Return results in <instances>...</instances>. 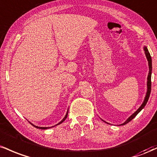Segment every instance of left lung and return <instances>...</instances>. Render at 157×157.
Returning <instances> with one entry per match:
<instances>
[{
    "label": "left lung",
    "instance_id": "8db88e82",
    "mask_svg": "<svg viewBox=\"0 0 157 157\" xmlns=\"http://www.w3.org/2000/svg\"><path fill=\"white\" fill-rule=\"evenodd\" d=\"M144 50H145V56H146V57H147V61H148V65H149V73H148V76H147V93H146L145 100H144L143 103L142 104V105H141V106L140 107V108H139L138 110H137L134 113L132 114L131 117H130L128 119H127V121H125V122H124L123 124H121V125H124V124H126L127 123H128L129 121H131L132 119H133V118H134L136 116L137 114H138L139 113H140L141 110H142V109L145 107V105L147 104V101H148L150 94H151V72H152V60H151V55H150L148 50L147 49V47H144Z\"/></svg>",
    "mask_w": 157,
    "mask_h": 157
}]
</instances>
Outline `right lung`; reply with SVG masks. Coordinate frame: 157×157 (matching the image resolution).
I'll list each match as a JSON object with an SVG mask.
<instances>
[{
  "instance_id": "add662e5",
  "label": "right lung",
  "mask_w": 157,
  "mask_h": 157,
  "mask_svg": "<svg viewBox=\"0 0 157 157\" xmlns=\"http://www.w3.org/2000/svg\"><path fill=\"white\" fill-rule=\"evenodd\" d=\"M67 114H68V111H67V113L66 116H65L64 119H63L62 120H61V121H60V122L59 123V124H56V125H58V124H61V123H62L63 121H64L65 120V119H67ZM32 125H33V126H34L35 128H39V129H41V130H45V129H47V128H44V127H38V126H36V125H34V124H32ZM55 126H56V125H55ZM52 127H54V126H52Z\"/></svg>"
}]
</instances>
